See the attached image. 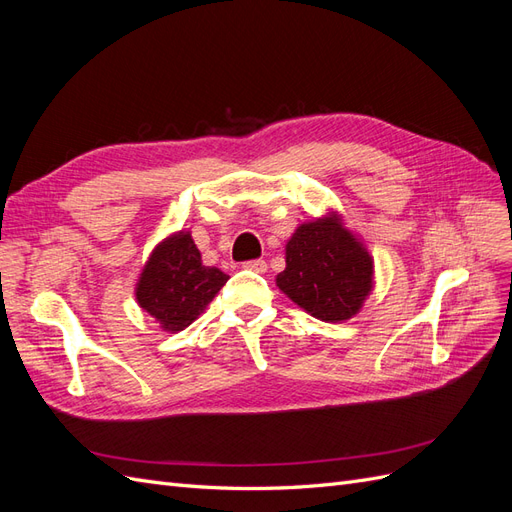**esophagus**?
Here are the masks:
<instances>
[{
	"label": "esophagus",
	"instance_id": "34e87169",
	"mask_svg": "<svg viewBox=\"0 0 512 512\" xmlns=\"http://www.w3.org/2000/svg\"><path fill=\"white\" fill-rule=\"evenodd\" d=\"M243 269L254 271V273H265L267 262L265 260H247V262H243Z\"/></svg>",
	"mask_w": 512,
	"mask_h": 512
}]
</instances>
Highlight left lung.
<instances>
[{
	"mask_svg": "<svg viewBox=\"0 0 512 512\" xmlns=\"http://www.w3.org/2000/svg\"><path fill=\"white\" fill-rule=\"evenodd\" d=\"M275 282L307 314L342 322L359 312L374 288V260L333 213L294 230L286 269Z\"/></svg>",
	"mask_w": 512,
	"mask_h": 512,
	"instance_id": "8db88e82",
	"label": "left lung"
}]
</instances>
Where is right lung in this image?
<instances>
[{
	"mask_svg": "<svg viewBox=\"0 0 512 512\" xmlns=\"http://www.w3.org/2000/svg\"><path fill=\"white\" fill-rule=\"evenodd\" d=\"M228 275L205 267L190 232L179 230L151 252L136 284V301L162 331H183L205 312Z\"/></svg>",
	"mask_w": 512,
	"mask_h": 512,
	"instance_id": "obj_1",
	"label": "right lung"
}]
</instances>
